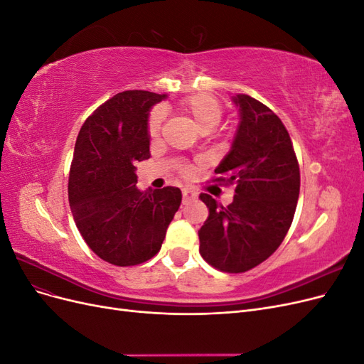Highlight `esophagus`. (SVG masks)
Instances as JSON below:
<instances>
[{
    "instance_id": "obj_1",
    "label": "esophagus",
    "mask_w": 364,
    "mask_h": 364,
    "mask_svg": "<svg viewBox=\"0 0 364 364\" xmlns=\"http://www.w3.org/2000/svg\"><path fill=\"white\" fill-rule=\"evenodd\" d=\"M182 197H183V205H186V203H190L191 200H194L196 197H197V193L193 190V188H183L182 190Z\"/></svg>"
}]
</instances>
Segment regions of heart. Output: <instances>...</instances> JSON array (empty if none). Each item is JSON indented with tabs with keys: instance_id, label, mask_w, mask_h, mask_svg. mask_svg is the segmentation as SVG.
I'll return each mask as SVG.
<instances>
[{
	"instance_id": "b5f03b06",
	"label": "heart",
	"mask_w": 364,
	"mask_h": 364,
	"mask_svg": "<svg viewBox=\"0 0 364 364\" xmlns=\"http://www.w3.org/2000/svg\"><path fill=\"white\" fill-rule=\"evenodd\" d=\"M181 111L190 117V119L194 123V126L200 132H211L214 127L220 124V121L223 118V107L220 105L217 98L209 94H194L183 98L179 103ZM162 111L161 109H155L150 114L149 118V135L151 138H156L161 132L162 124ZM182 173H190V167H182Z\"/></svg>"
}]
</instances>
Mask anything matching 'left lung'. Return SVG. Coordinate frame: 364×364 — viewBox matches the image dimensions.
Returning a JSON list of instances; mask_svg holds the SVG:
<instances>
[{
	"mask_svg": "<svg viewBox=\"0 0 364 364\" xmlns=\"http://www.w3.org/2000/svg\"><path fill=\"white\" fill-rule=\"evenodd\" d=\"M240 124L232 149L213 182L235 185L230 205L202 193L209 215L199 230L200 255L226 273H243L266 261L291 226L301 173L293 142L279 117L246 94H237Z\"/></svg>",
	"mask_w": 364,
	"mask_h": 364,
	"instance_id": "left-lung-1",
	"label": "left lung"
}]
</instances>
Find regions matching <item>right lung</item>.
I'll return each instance as SVG.
<instances>
[{"label": "right lung", "mask_w": 364, "mask_h": 364, "mask_svg": "<svg viewBox=\"0 0 364 364\" xmlns=\"http://www.w3.org/2000/svg\"><path fill=\"white\" fill-rule=\"evenodd\" d=\"M167 97L124 91L86 118L75 141L68 181L74 222L102 259L127 267L159 252L181 206L176 186L139 191L136 161L150 158L149 111Z\"/></svg>", "instance_id": "right-lung-1"}]
</instances>
